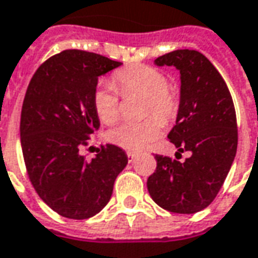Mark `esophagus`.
I'll return each mask as SVG.
<instances>
[{"label": "esophagus", "instance_id": "obj_1", "mask_svg": "<svg viewBox=\"0 0 258 258\" xmlns=\"http://www.w3.org/2000/svg\"><path fill=\"white\" fill-rule=\"evenodd\" d=\"M127 157H128L130 163H133V161H134V158L137 157V153H134V152H127Z\"/></svg>", "mask_w": 258, "mask_h": 258}]
</instances>
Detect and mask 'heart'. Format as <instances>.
<instances>
[{"label":"heart","instance_id":"heart-1","mask_svg":"<svg viewBox=\"0 0 258 258\" xmlns=\"http://www.w3.org/2000/svg\"><path fill=\"white\" fill-rule=\"evenodd\" d=\"M113 81L123 95L145 97L144 113H154L142 121L123 123L108 133V139L125 150H142L161 134L163 123H168L179 110V95L168 86L167 76L157 68L145 64H133L114 72ZM93 105L98 119L113 124L119 117V95L113 87L98 85L93 93Z\"/></svg>","mask_w":258,"mask_h":258}]
</instances>
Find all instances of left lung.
Instances as JSON below:
<instances>
[{
  "label": "left lung",
  "instance_id": "left-lung-1",
  "mask_svg": "<svg viewBox=\"0 0 258 258\" xmlns=\"http://www.w3.org/2000/svg\"><path fill=\"white\" fill-rule=\"evenodd\" d=\"M158 67L180 72L176 124L168 139L176 154L190 152L183 163L156 154L157 168L148 179L150 197L165 211L197 213L215 198L230 172L238 146L234 102L226 82L197 50H173L157 57Z\"/></svg>",
  "mask_w": 258,
  "mask_h": 258
}]
</instances>
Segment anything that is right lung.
Segmentation results:
<instances>
[{"mask_svg": "<svg viewBox=\"0 0 258 258\" xmlns=\"http://www.w3.org/2000/svg\"><path fill=\"white\" fill-rule=\"evenodd\" d=\"M121 66L85 50H64L37 70L26 91L20 119L23 157L42 201L68 219L83 220L109 202L128 158L105 145L87 160L81 148L100 128L93 105L98 76Z\"/></svg>", "mask_w": 258, "mask_h": 258, "instance_id": "1", "label": "right lung"}]
</instances>
